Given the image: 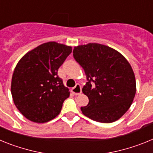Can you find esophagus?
Here are the masks:
<instances>
[{
	"label": "esophagus",
	"mask_w": 153,
	"mask_h": 153,
	"mask_svg": "<svg viewBox=\"0 0 153 153\" xmlns=\"http://www.w3.org/2000/svg\"><path fill=\"white\" fill-rule=\"evenodd\" d=\"M71 92L74 93V95H79L80 94L82 90H81V86L79 84H76V86H74V88L71 89Z\"/></svg>",
	"instance_id": "34e87169"
}]
</instances>
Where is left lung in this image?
<instances>
[{"mask_svg":"<svg viewBox=\"0 0 153 153\" xmlns=\"http://www.w3.org/2000/svg\"><path fill=\"white\" fill-rule=\"evenodd\" d=\"M74 57L86 75L83 93L89 98L81 107L86 117L109 123L129 109L136 94V79L129 62L118 51L100 44L74 47Z\"/></svg>","mask_w":153,"mask_h":153,"instance_id":"8db88e82","label":"left lung"}]
</instances>
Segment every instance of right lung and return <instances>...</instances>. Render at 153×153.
Segmentation results:
<instances>
[{
	"label": "right lung",
	"mask_w": 153,
	"mask_h": 153,
	"mask_svg": "<svg viewBox=\"0 0 153 153\" xmlns=\"http://www.w3.org/2000/svg\"><path fill=\"white\" fill-rule=\"evenodd\" d=\"M71 52V47L48 42L18 62L12 76L11 94L15 106L27 119L43 123L60 113L70 92L57 71Z\"/></svg>",
	"instance_id": "right-lung-1"
}]
</instances>
